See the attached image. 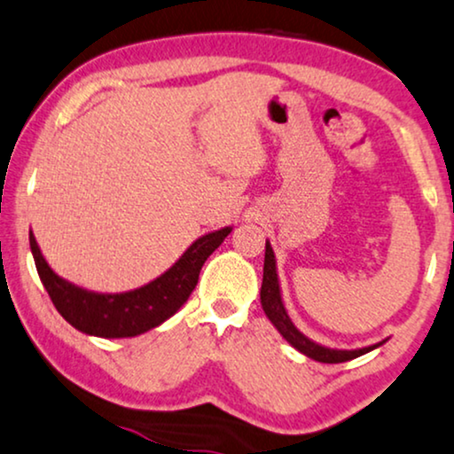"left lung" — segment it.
Wrapping results in <instances>:
<instances>
[{"label":"left lung","instance_id":"1","mask_svg":"<svg viewBox=\"0 0 454 454\" xmlns=\"http://www.w3.org/2000/svg\"><path fill=\"white\" fill-rule=\"evenodd\" d=\"M261 305H262V311H265V316L270 317V322L278 328V333L282 334V337L286 339L296 351H301L303 356L322 364H340L347 360H354V357H360L364 354H368V351L377 349V347H381L385 340H387V339L379 340V343L362 347V349H334V347L320 345L316 343V340H311L309 337H305V334L294 326V322L290 320L286 305H284L282 288H279V278H278V262H276V254H273L270 239L265 242Z\"/></svg>","mask_w":454,"mask_h":454}]
</instances>
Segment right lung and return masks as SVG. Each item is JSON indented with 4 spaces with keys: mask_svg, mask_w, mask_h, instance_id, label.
Returning <instances> with one entry per match:
<instances>
[{
    "mask_svg": "<svg viewBox=\"0 0 454 454\" xmlns=\"http://www.w3.org/2000/svg\"><path fill=\"white\" fill-rule=\"evenodd\" d=\"M231 229L223 227L198 238L170 270L128 293H94L77 286L48 265L33 231H29V244L43 288L73 328L90 337L128 339L160 326L187 303L198 284L201 265L231 233Z\"/></svg>",
    "mask_w": 454,
    "mask_h": 454,
    "instance_id": "1",
    "label": "right lung"
}]
</instances>
